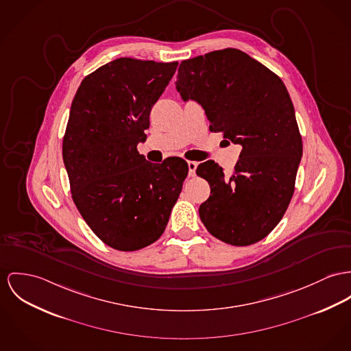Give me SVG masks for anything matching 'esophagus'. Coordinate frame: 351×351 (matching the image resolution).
<instances>
[{
    "label": "esophagus",
    "mask_w": 351,
    "mask_h": 351,
    "mask_svg": "<svg viewBox=\"0 0 351 351\" xmlns=\"http://www.w3.org/2000/svg\"><path fill=\"white\" fill-rule=\"evenodd\" d=\"M196 168H197V162H193V160H189V176H195V172H196Z\"/></svg>",
    "instance_id": "34e87169"
}]
</instances>
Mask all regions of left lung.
I'll return each instance as SVG.
<instances>
[{
    "instance_id": "left-lung-1",
    "label": "left lung",
    "mask_w": 351,
    "mask_h": 351,
    "mask_svg": "<svg viewBox=\"0 0 351 351\" xmlns=\"http://www.w3.org/2000/svg\"><path fill=\"white\" fill-rule=\"evenodd\" d=\"M176 89L197 101L214 132L242 145L227 178L216 162L196 173L211 187L199 215L211 235L231 245L266 238L285 215L302 158L294 106L274 72L239 49L227 48L182 61Z\"/></svg>"
}]
</instances>
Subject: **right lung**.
<instances>
[{"label":"right lung","mask_w":351,"mask_h":351,"mask_svg":"<svg viewBox=\"0 0 351 351\" xmlns=\"http://www.w3.org/2000/svg\"><path fill=\"white\" fill-rule=\"evenodd\" d=\"M176 68L121 57L81 81L72 101L62 140L72 199L97 238L119 251L162 237L189 175L180 158L154 164L137 152Z\"/></svg>","instance_id":"obj_1"}]
</instances>
